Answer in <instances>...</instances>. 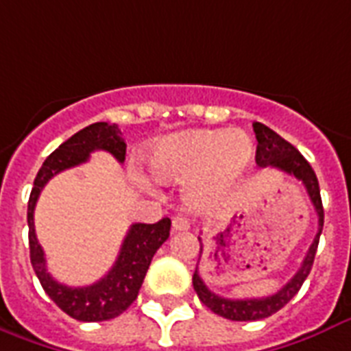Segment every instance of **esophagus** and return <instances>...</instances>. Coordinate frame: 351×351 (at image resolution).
Segmentation results:
<instances>
[{
	"label": "esophagus",
	"instance_id": "obj_1",
	"mask_svg": "<svg viewBox=\"0 0 351 351\" xmlns=\"http://www.w3.org/2000/svg\"><path fill=\"white\" fill-rule=\"evenodd\" d=\"M190 229V221L183 216H178V218L172 219V230L173 232H179V230H189Z\"/></svg>",
	"mask_w": 351,
	"mask_h": 351
}]
</instances>
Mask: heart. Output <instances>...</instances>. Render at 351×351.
<instances>
[{"instance_id": "b5f03b06", "label": "heart", "mask_w": 351, "mask_h": 351, "mask_svg": "<svg viewBox=\"0 0 351 351\" xmlns=\"http://www.w3.org/2000/svg\"><path fill=\"white\" fill-rule=\"evenodd\" d=\"M254 145L241 130H190L152 143L146 162L159 183L183 184L184 201L203 210L216 206L245 178Z\"/></svg>"}]
</instances>
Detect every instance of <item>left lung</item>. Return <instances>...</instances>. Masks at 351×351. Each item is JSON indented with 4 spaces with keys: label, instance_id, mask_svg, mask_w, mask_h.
Segmentation results:
<instances>
[{
    "label": "left lung",
    "instance_id": "1",
    "mask_svg": "<svg viewBox=\"0 0 351 351\" xmlns=\"http://www.w3.org/2000/svg\"><path fill=\"white\" fill-rule=\"evenodd\" d=\"M252 130L256 133V165L260 168L273 167L278 168L282 172L295 176L298 181H302L308 192L309 199L313 203L317 216H319V230L315 236L313 243L309 247L308 254L304 258L302 265L298 269L295 276H293L286 286L282 287L280 291H276L271 297L262 298H243V300H232V298H223L213 293L205 286V282L195 269L194 276H192V284L197 293V297L206 308L214 311L219 317L229 320H260L267 319L273 313H276L278 309H282L295 295L298 289L302 287L304 280L308 278L309 271L313 267L315 254H317V247H319V238L322 232V225H324V208H322V199H320V189L319 179L315 176L313 168L309 165L300 152L293 145H289L286 138H282L276 132H273L271 128H267L262 122H254ZM201 241V238H199ZM203 254V245L199 249V256Z\"/></svg>",
    "mask_w": 351,
    "mask_h": 351
}]
</instances>
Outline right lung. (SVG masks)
<instances>
[{
  "label": "right lung",
  "mask_w": 351,
  "mask_h": 351,
  "mask_svg": "<svg viewBox=\"0 0 351 351\" xmlns=\"http://www.w3.org/2000/svg\"><path fill=\"white\" fill-rule=\"evenodd\" d=\"M121 135L122 133L117 124L95 122L62 143L38 170L31 197H29V206H27L32 269L49 298L64 313L82 322H102V320L115 319L132 306L133 300L137 298L138 289L143 286L152 258L170 236L172 221L162 218L157 223H133L122 241L121 252L113 267L108 271L104 278H100L91 286L69 287L56 282L45 267L43 249L38 243L36 230H34V206L49 179L62 170L86 162L91 152H110L117 161L124 162L126 143Z\"/></svg>",
  "instance_id": "add662e5"
}]
</instances>
